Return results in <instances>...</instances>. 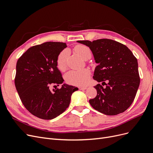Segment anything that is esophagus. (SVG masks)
I'll use <instances>...</instances> for the list:
<instances>
[{
  "mask_svg": "<svg viewBox=\"0 0 153 153\" xmlns=\"http://www.w3.org/2000/svg\"><path fill=\"white\" fill-rule=\"evenodd\" d=\"M86 89H87L86 87H79L80 90H85Z\"/></svg>",
  "mask_w": 153,
  "mask_h": 153,
  "instance_id": "34e87169",
  "label": "esophagus"
}]
</instances>
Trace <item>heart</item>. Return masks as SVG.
<instances>
[{"mask_svg": "<svg viewBox=\"0 0 153 153\" xmlns=\"http://www.w3.org/2000/svg\"><path fill=\"white\" fill-rule=\"evenodd\" d=\"M75 50L76 52L85 60H88L91 57V50L87 46L78 45L75 48ZM69 53V50L68 48H65L58 55L57 66L59 70L64 71L67 68V61ZM91 75V71L87 68L71 70L66 73L65 79L69 84L76 86H85L89 82Z\"/></svg>", "mask_w": 153, "mask_h": 153, "instance_id": "obj_1", "label": "heart"}]
</instances>
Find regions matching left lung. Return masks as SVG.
<instances>
[{
    "mask_svg": "<svg viewBox=\"0 0 153 153\" xmlns=\"http://www.w3.org/2000/svg\"><path fill=\"white\" fill-rule=\"evenodd\" d=\"M89 47L96 62L93 78L97 96L89 100L95 110L108 115L124 112L132 104L140 85L138 62L126 45L109 39L77 41ZM108 83L106 84L105 82Z\"/></svg>",
    "mask_w": 153,
    "mask_h": 153,
    "instance_id": "obj_1",
    "label": "left lung"
}]
</instances>
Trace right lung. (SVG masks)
I'll list each match as a JSON object with an SVG mask.
<instances>
[{"instance_id":"add662e5","label":"right lung","mask_w":153,"mask_h":153,"mask_svg":"<svg viewBox=\"0 0 153 153\" xmlns=\"http://www.w3.org/2000/svg\"><path fill=\"white\" fill-rule=\"evenodd\" d=\"M67 47L62 42H46L29 48L18 59L15 84L23 105L34 116L54 119L68 107L77 87L64 84L50 91L51 85L63 83L57 66L59 53Z\"/></svg>"}]
</instances>
